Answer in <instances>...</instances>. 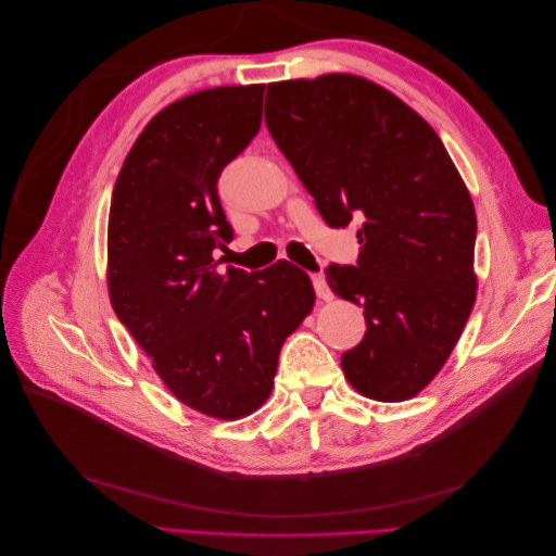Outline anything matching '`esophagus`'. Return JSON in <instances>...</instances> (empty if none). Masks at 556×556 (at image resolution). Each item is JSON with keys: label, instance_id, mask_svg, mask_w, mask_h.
<instances>
[{"label": "esophagus", "instance_id": "esophagus-1", "mask_svg": "<svg viewBox=\"0 0 556 556\" xmlns=\"http://www.w3.org/2000/svg\"><path fill=\"white\" fill-rule=\"evenodd\" d=\"M313 288H315V294H317L319 299H323V301L333 299V292H331V288L327 285V280H325L323 274H313Z\"/></svg>", "mask_w": 556, "mask_h": 556}]
</instances>
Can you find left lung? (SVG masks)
<instances>
[{
    "mask_svg": "<svg viewBox=\"0 0 556 556\" xmlns=\"http://www.w3.org/2000/svg\"><path fill=\"white\" fill-rule=\"evenodd\" d=\"M266 106L323 220L359 225L357 264L325 271L366 317L343 374L368 399L406 401L441 371L476 304L478 223L457 166L422 115L359 76L271 83Z\"/></svg>",
    "mask_w": 556,
    "mask_h": 556,
    "instance_id": "obj_1",
    "label": "left lung"
}]
</instances>
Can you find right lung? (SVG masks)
<instances>
[{"instance_id": "right-lung-1", "label": "right lung", "mask_w": 556, "mask_h": 556, "mask_svg": "<svg viewBox=\"0 0 556 556\" xmlns=\"http://www.w3.org/2000/svg\"><path fill=\"white\" fill-rule=\"evenodd\" d=\"M264 86L201 90L162 109L131 146L109 213V294L117 319L174 396L239 419L274 390L285 339L315 304L290 262L227 266L233 239L217 178L262 125Z\"/></svg>"}]
</instances>
